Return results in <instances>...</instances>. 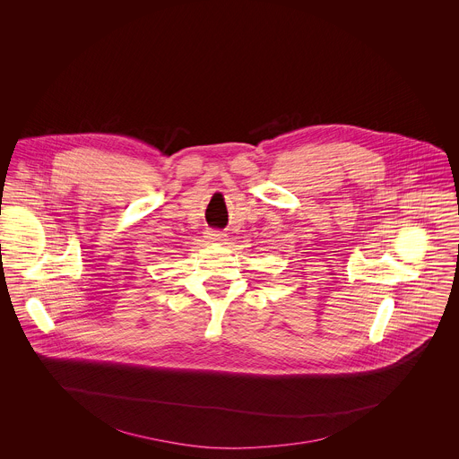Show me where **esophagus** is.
<instances>
[{
  "instance_id": "34e87169",
  "label": "esophagus",
  "mask_w": 459,
  "mask_h": 459,
  "mask_svg": "<svg viewBox=\"0 0 459 459\" xmlns=\"http://www.w3.org/2000/svg\"><path fill=\"white\" fill-rule=\"evenodd\" d=\"M224 233L222 231H215V230H208L206 231V238L210 240V242H222L224 240Z\"/></svg>"
}]
</instances>
